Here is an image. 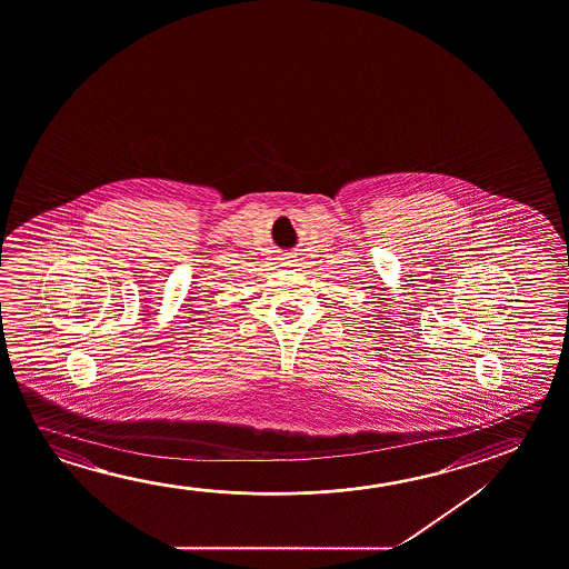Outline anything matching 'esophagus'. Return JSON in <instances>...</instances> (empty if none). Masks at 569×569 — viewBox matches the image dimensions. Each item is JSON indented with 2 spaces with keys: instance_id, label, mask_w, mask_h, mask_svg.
Returning a JSON list of instances; mask_svg holds the SVG:
<instances>
[{
  "instance_id": "34e87169",
  "label": "esophagus",
  "mask_w": 569,
  "mask_h": 569,
  "mask_svg": "<svg viewBox=\"0 0 569 569\" xmlns=\"http://www.w3.org/2000/svg\"><path fill=\"white\" fill-rule=\"evenodd\" d=\"M286 260H288L286 261V266H293V263H291V261H293L291 258H286Z\"/></svg>"
}]
</instances>
